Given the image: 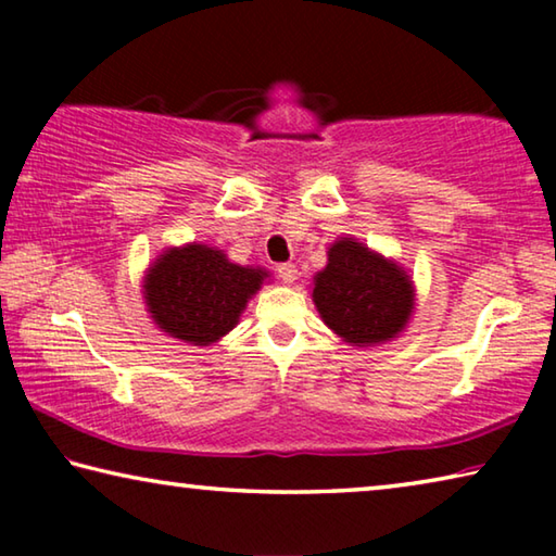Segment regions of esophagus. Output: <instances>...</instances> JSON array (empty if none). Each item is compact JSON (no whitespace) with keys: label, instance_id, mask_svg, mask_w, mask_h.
I'll list each match as a JSON object with an SVG mask.
<instances>
[{"label":"esophagus","instance_id":"esophagus-1","mask_svg":"<svg viewBox=\"0 0 556 556\" xmlns=\"http://www.w3.org/2000/svg\"><path fill=\"white\" fill-rule=\"evenodd\" d=\"M277 271H279V279L285 281V285H294V281L299 279V271L294 265H279Z\"/></svg>","mask_w":556,"mask_h":556}]
</instances>
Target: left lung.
Returning a JSON list of instances; mask_svg holds the SVG:
<instances>
[{"mask_svg": "<svg viewBox=\"0 0 556 556\" xmlns=\"http://www.w3.org/2000/svg\"><path fill=\"white\" fill-rule=\"evenodd\" d=\"M314 275L312 299L321 321L348 345L372 348L400 338L412 321L417 289L409 271L355 238H338Z\"/></svg>", "mask_w": 556, "mask_h": 556, "instance_id": "1", "label": "left lung"}]
</instances>
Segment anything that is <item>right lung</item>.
<instances>
[{"mask_svg":"<svg viewBox=\"0 0 556 556\" xmlns=\"http://www.w3.org/2000/svg\"><path fill=\"white\" fill-rule=\"evenodd\" d=\"M269 277L260 265L230 262L225 250L186 242L154 257L144 271L142 296L159 331L205 348L240 324L248 301Z\"/></svg>","mask_w":556,"mask_h":556,"instance_id":"right-lung-1","label":"right lung"}]
</instances>
